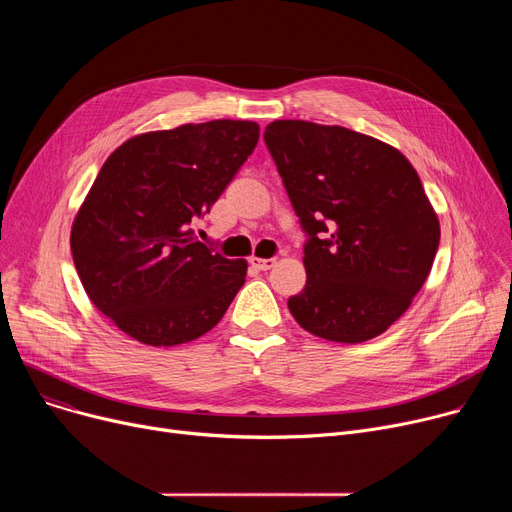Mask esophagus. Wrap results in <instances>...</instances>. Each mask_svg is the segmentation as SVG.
I'll use <instances>...</instances> for the list:
<instances>
[{"instance_id":"esophagus-1","label":"esophagus","mask_w":512,"mask_h":512,"mask_svg":"<svg viewBox=\"0 0 512 512\" xmlns=\"http://www.w3.org/2000/svg\"><path fill=\"white\" fill-rule=\"evenodd\" d=\"M251 265L257 267V270H261V272H267V270H272V267L276 265V259H274V257H270V259L251 257Z\"/></svg>"}]
</instances>
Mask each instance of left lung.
<instances>
[{
	"label": "left lung",
	"mask_w": 512,
	"mask_h": 512,
	"mask_svg": "<svg viewBox=\"0 0 512 512\" xmlns=\"http://www.w3.org/2000/svg\"><path fill=\"white\" fill-rule=\"evenodd\" d=\"M263 139L307 234V284L288 299L292 317L332 342L380 336L409 309L440 245L415 168L344 126L276 120Z\"/></svg>",
	"instance_id": "1"
}]
</instances>
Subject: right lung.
Instances as JSON below:
<instances>
[{
	"instance_id": "obj_1",
	"label": "right lung",
	"mask_w": 512,
	"mask_h": 512,
	"mask_svg": "<svg viewBox=\"0 0 512 512\" xmlns=\"http://www.w3.org/2000/svg\"><path fill=\"white\" fill-rule=\"evenodd\" d=\"M259 141V124L211 120L128 139L78 209L70 249L91 303L149 346H176L224 317L247 261L213 253L191 228Z\"/></svg>"
}]
</instances>
